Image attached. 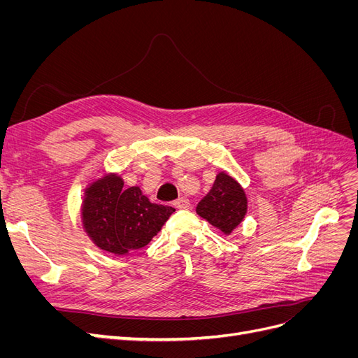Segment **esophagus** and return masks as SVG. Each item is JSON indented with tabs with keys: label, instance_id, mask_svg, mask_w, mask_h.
<instances>
[{
	"label": "esophagus",
	"instance_id": "1",
	"mask_svg": "<svg viewBox=\"0 0 358 358\" xmlns=\"http://www.w3.org/2000/svg\"><path fill=\"white\" fill-rule=\"evenodd\" d=\"M173 206H175L176 209H189L191 208V203H189V200L188 199H185V197H180V199H178L175 203H173Z\"/></svg>",
	"mask_w": 358,
	"mask_h": 358
}]
</instances>
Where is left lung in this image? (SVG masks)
<instances>
[{"label":"left lung","instance_id":"obj_1","mask_svg":"<svg viewBox=\"0 0 358 358\" xmlns=\"http://www.w3.org/2000/svg\"><path fill=\"white\" fill-rule=\"evenodd\" d=\"M196 210L203 220L229 236L243 221L248 199L239 182L225 171H220L212 189L197 204Z\"/></svg>","mask_w":358,"mask_h":358}]
</instances>
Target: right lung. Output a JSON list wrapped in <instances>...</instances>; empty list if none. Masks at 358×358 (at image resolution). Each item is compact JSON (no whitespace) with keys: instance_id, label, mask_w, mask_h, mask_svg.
Segmentation results:
<instances>
[{"instance_id":"obj_1","label":"right lung","mask_w":358,"mask_h":358,"mask_svg":"<svg viewBox=\"0 0 358 358\" xmlns=\"http://www.w3.org/2000/svg\"><path fill=\"white\" fill-rule=\"evenodd\" d=\"M175 212L150 203L138 187L124 189L122 178L107 173L85 189L83 229L103 251L125 255L146 246Z\"/></svg>"}]
</instances>
